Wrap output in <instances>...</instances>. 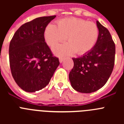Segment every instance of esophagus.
Returning <instances> with one entry per match:
<instances>
[{"instance_id": "34e87169", "label": "esophagus", "mask_w": 124, "mask_h": 124, "mask_svg": "<svg viewBox=\"0 0 124 124\" xmlns=\"http://www.w3.org/2000/svg\"><path fill=\"white\" fill-rule=\"evenodd\" d=\"M59 61H60V63H61L63 61V59L62 58H60L59 59Z\"/></svg>"}]
</instances>
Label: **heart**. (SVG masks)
I'll return each mask as SVG.
<instances>
[{
    "label": "heart",
    "instance_id": "b5f03b06",
    "mask_svg": "<svg viewBox=\"0 0 124 124\" xmlns=\"http://www.w3.org/2000/svg\"><path fill=\"white\" fill-rule=\"evenodd\" d=\"M45 40L50 46L65 40L69 42L57 45L52 50L58 56L71 55L74 53L83 54L94 47L99 38V28L95 23L81 18H63L58 25L49 24L44 33Z\"/></svg>",
    "mask_w": 124,
    "mask_h": 124
}]
</instances>
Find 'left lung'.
Instances as JSON below:
<instances>
[{"instance_id":"obj_1","label":"left lung","mask_w":124,"mask_h":124,"mask_svg":"<svg viewBox=\"0 0 124 124\" xmlns=\"http://www.w3.org/2000/svg\"><path fill=\"white\" fill-rule=\"evenodd\" d=\"M99 38L91 51L77 58H73L74 67L69 79L74 90L91 93L99 90L109 79L114 68L116 46L110 32L96 22Z\"/></svg>"}]
</instances>
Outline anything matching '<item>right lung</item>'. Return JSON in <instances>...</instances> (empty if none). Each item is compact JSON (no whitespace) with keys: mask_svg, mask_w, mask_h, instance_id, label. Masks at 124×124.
<instances>
[{"mask_svg":"<svg viewBox=\"0 0 124 124\" xmlns=\"http://www.w3.org/2000/svg\"><path fill=\"white\" fill-rule=\"evenodd\" d=\"M55 17H38L23 24L10 43L11 73L18 86L25 91L35 93L45 87L60 64L44 38L46 27Z\"/></svg>","mask_w":124,"mask_h":124,"instance_id":"1","label":"right lung"}]
</instances>
